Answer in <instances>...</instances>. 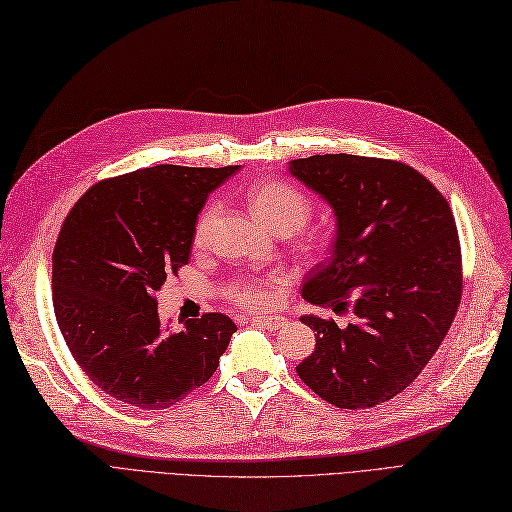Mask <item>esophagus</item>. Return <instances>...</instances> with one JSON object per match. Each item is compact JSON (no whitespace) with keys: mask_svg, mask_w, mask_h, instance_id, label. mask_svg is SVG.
Instances as JSON below:
<instances>
[{"mask_svg":"<svg viewBox=\"0 0 512 512\" xmlns=\"http://www.w3.org/2000/svg\"><path fill=\"white\" fill-rule=\"evenodd\" d=\"M250 322L258 324V327L267 329V331H273V333L286 327V318H282V316H252Z\"/></svg>","mask_w":512,"mask_h":512,"instance_id":"1","label":"esophagus"}]
</instances>
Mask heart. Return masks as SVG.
I'll list each match as a JSON object with an SVG mask.
<instances>
[{"label": "heart", "mask_w": 512, "mask_h": 512, "mask_svg": "<svg viewBox=\"0 0 512 512\" xmlns=\"http://www.w3.org/2000/svg\"><path fill=\"white\" fill-rule=\"evenodd\" d=\"M247 203H250L256 218L271 230H297L301 228L309 215H312V203L309 198L284 181H260L247 190ZM218 205L209 203L200 211L192 241L196 247H205L209 241V230L213 224ZM290 282V273L286 269H273L267 273L241 275L230 280L224 286V297L245 309L271 307L280 301L282 290Z\"/></svg>", "instance_id": "1"}]
</instances>
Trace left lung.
I'll use <instances>...</instances> for the list:
<instances>
[{
    "label": "left lung",
    "mask_w": 512,
    "mask_h": 512,
    "mask_svg": "<svg viewBox=\"0 0 512 512\" xmlns=\"http://www.w3.org/2000/svg\"><path fill=\"white\" fill-rule=\"evenodd\" d=\"M290 175L333 207V256L307 275L303 299L356 316L348 327L303 316L316 348L297 365L318 397L374 408L410 386L440 348L461 301V247L442 192L397 160L327 153Z\"/></svg>",
    "instance_id": "1"
}]
</instances>
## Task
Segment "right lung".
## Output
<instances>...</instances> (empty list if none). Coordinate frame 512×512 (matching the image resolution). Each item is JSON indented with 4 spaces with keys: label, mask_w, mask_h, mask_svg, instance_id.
I'll return each mask as SVG.
<instances>
[{
    "label": "right lung",
    "mask_w": 512,
    "mask_h": 512,
    "mask_svg": "<svg viewBox=\"0 0 512 512\" xmlns=\"http://www.w3.org/2000/svg\"><path fill=\"white\" fill-rule=\"evenodd\" d=\"M239 166L160 164L102 179L76 200L53 250L59 331L89 380L123 404L164 410L220 365L235 322L203 314L164 329L156 292L188 265L207 196Z\"/></svg>",
    "instance_id": "add662e5"
}]
</instances>
